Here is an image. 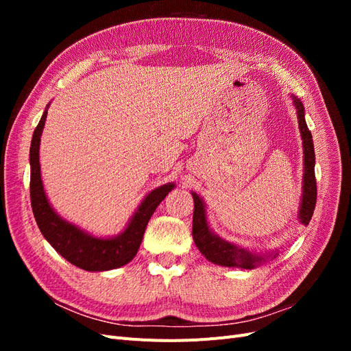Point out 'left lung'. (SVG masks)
<instances>
[{
    "mask_svg": "<svg viewBox=\"0 0 351 351\" xmlns=\"http://www.w3.org/2000/svg\"><path fill=\"white\" fill-rule=\"evenodd\" d=\"M294 107L297 110V120H299V129L303 139V155H304V168H303V193L302 204L299 210L300 224L307 226L312 219L315 205H316V178H315V147L312 133L307 129L304 120V107L300 99L293 97ZM195 210H193V240L197 249L204 256L212 263L221 265V267H237L243 269H253L259 267L261 263L267 262L277 256V252L271 254H256L247 249L236 246L217 236L208 226L205 204L202 197L193 193Z\"/></svg>",
    "mask_w": 351,
    "mask_h": 351,
    "instance_id": "obj_1",
    "label": "left lung"
}]
</instances>
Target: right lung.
Segmentation results:
<instances>
[{
	"label": "right lung",
	"instance_id": "right-lung-1",
	"mask_svg": "<svg viewBox=\"0 0 351 351\" xmlns=\"http://www.w3.org/2000/svg\"><path fill=\"white\" fill-rule=\"evenodd\" d=\"M47 120V110L40 117L30 143V204L42 236L62 258L84 271H110L129 263L141 247L147 222L158 205L174 189L173 183L158 187L147 195L134 212L125 230L119 236L99 239L88 234L71 222L62 219L49 205L40 180L39 145Z\"/></svg>",
	"mask_w": 351,
	"mask_h": 351
}]
</instances>
